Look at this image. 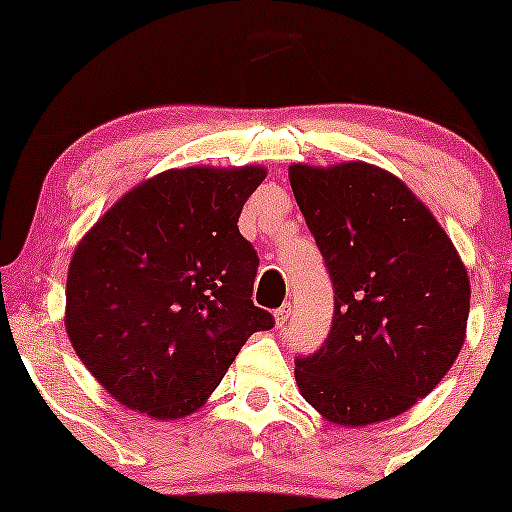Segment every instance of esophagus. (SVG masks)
Masks as SVG:
<instances>
[{
  "label": "esophagus",
  "mask_w": 512,
  "mask_h": 512,
  "mask_svg": "<svg viewBox=\"0 0 512 512\" xmlns=\"http://www.w3.org/2000/svg\"><path fill=\"white\" fill-rule=\"evenodd\" d=\"M289 317H292V304H282L280 309L275 312V324L277 327H285V324L289 322Z\"/></svg>",
  "instance_id": "esophagus-1"
}]
</instances>
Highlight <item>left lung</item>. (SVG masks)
<instances>
[{
    "label": "left lung",
    "mask_w": 512,
    "mask_h": 512,
    "mask_svg": "<svg viewBox=\"0 0 512 512\" xmlns=\"http://www.w3.org/2000/svg\"><path fill=\"white\" fill-rule=\"evenodd\" d=\"M289 183L334 282L332 332L294 366L299 394L337 426L401 416L463 349L466 265L414 190L379 165L292 163Z\"/></svg>",
    "instance_id": "1"
}]
</instances>
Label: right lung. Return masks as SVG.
Listing matches in <instances>:
<instances>
[{"instance_id":"right-lung-1","label":"right lung","mask_w":512,"mask_h":512,"mask_svg":"<svg viewBox=\"0 0 512 512\" xmlns=\"http://www.w3.org/2000/svg\"><path fill=\"white\" fill-rule=\"evenodd\" d=\"M262 165L170 168L123 193L76 245L64 327L126 409L175 421L200 409L242 344L272 327L252 304L257 252L237 218Z\"/></svg>"}]
</instances>
